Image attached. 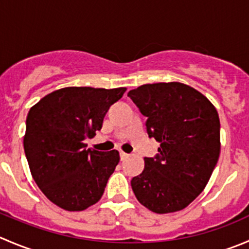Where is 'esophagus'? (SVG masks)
Returning a JSON list of instances; mask_svg holds the SVG:
<instances>
[{"instance_id": "obj_1", "label": "esophagus", "mask_w": 249, "mask_h": 249, "mask_svg": "<svg viewBox=\"0 0 249 249\" xmlns=\"http://www.w3.org/2000/svg\"><path fill=\"white\" fill-rule=\"evenodd\" d=\"M127 157H129V154H127V153H125V152H123V151H120V159H122L123 161H124V160H126V159H127Z\"/></svg>"}]
</instances>
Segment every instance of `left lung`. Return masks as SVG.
<instances>
[{"instance_id": "1", "label": "left lung", "mask_w": 249, "mask_h": 249, "mask_svg": "<svg viewBox=\"0 0 249 249\" xmlns=\"http://www.w3.org/2000/svg\"><path fill=\"white\" fill-rule=\"evenodd\" d=\"M160 143L131 180L137 201L158 214L189 206L204 190L220 153V120L206 96L181 83L142 85L127 93Z\"/></svg>"}]
</instances>
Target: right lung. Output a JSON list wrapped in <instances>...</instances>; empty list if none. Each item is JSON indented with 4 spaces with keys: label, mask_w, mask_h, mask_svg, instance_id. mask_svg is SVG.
I'll use <instances>...</instances> for the list:
<instances>
[{
    "label": "right lung",
    "mask_w": 249,
    "mask_h": 249,
    "mask_svg": "<svg viewBox=\"0 0 249 249\" xmlns=\"http://www.w3.org/2000/svg\"><path fill=\"white\" fill-rule=\"evenodd\" d=\"M125 88H64L41 98L26 117L24 151L36 185L52 203L80 212L97 203L119 152L86 148Z\"/></svg>",
    "instance_id": "obj_1"
}]
</instances>
